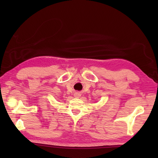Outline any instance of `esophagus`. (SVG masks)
Instances as JSON below:
<instances>
[{"mask_svg":"<svg viewBox=\"0 0 158 158\" xmlns=\"http://www.w3.org/2000/svg\"><path fill=\"white\" fill-rule=\"evenodd\" d=\"M76 98H79V97L80 96V95L79 94H75V96Z\"/></svg>","mask_w":158,"mask_h":158,"instance_id":"34e87169","label":"esophagus"}]
</instances>
